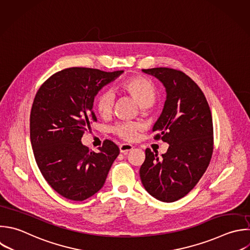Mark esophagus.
Returning a JSON list of instances; mask_svg holds the SVG:
<instances>
[{"label": "esophagus", "instance_id": "obj_1", "mask_svg": "<svg viewBox=\"0 0 250 250\" xmlns=\"http://www.w3.org/2000/svg\"><path fill=\"white\" fill-rule=\"evenodd\" d=\"M119 148H120V152H121V153H127L128 151H131L134 147H133L132 145H129V144H122V145H120Z\"/></svg>", "mask_w": 250, "mask_h": 250}]
</instances>
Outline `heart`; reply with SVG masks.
Returning <instances> with one entry per match:
<instances>
[{"mask_svg":"<svg viewBox=\"0 0 250 250\" xmlns=\"http://www.w3.org/2000/svg\"><path fill=\"white\" fill-rule=\"evenodd\" d=\"M121 92L130 96L141 107L146 108L153 104L157 92L151 81L144 77H133L123 81L119 85ZM113 95L109 91H101L96 98V108L102 116L111 112ZM139 126L132 123H121L114 128V132L125 141H133L137 136Z\"/></svg>","mask_w":250,"mask_h":250,"instance_id":"1","label":"heart"}]
</instances>
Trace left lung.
<instances>
[{
  "mask_svg": "<svg viewBox=\"0 0 250 250\" xmlns=\"http://www.w3.org/2000/svg\"><path fill=\"white\" fill-rule=\"evenodd\" d=\"M165 88L166 101L152 127L155 139L169 144L158 157L149 148L140 169L146 190L163 202L187 195L206 171L213 152V122L199 87L184 72L157 67L143 69Z\"/></svg>",
  "mask_w": 250,
  "mask_h": 250,
  "instance_id": "8db88e82",
  "label": "left lung"
}]
</instances>
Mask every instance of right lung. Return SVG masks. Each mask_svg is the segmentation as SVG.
<instances>
[{"mask_svg": "<svg viewBox=\"0 0 250 250\" xmlns=\"http://www.w3.org/2000/svg\"><path fill=\"white\" fill-rule=\"evenodd\" d=\"M124 71L71 67L51 76L38 90L30 113V141L48 184L67 199L83 201L104 185L119 147L104 141L99 151L81 142L98 93Z\"/></svg>", "mask_w": 250, "mask_h": 250, "instance_id": "add662e5", "label": "right lung"}]
</instances>
